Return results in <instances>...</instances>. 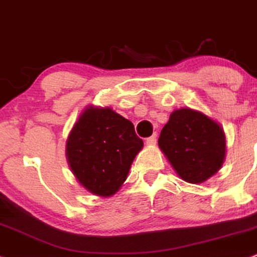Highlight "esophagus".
I'll use <instances>...</instances> for the list:
<instances>
[{"instance_id": "34e87169", "label": "esophagus", "mask_w": 257, "mask_h": 257, "mask_svg": "<svg viewBox=\"0 0 257 257\" xmlns=\"http://www.w3.org/2000/svg\"><path fill=\"white\" fill-rule=\"evenodd\" d=\"M146 144H147V146H149V147H154V146H155V144H156V136L154 135V136H152V137L147 138Z\"/></svg>"}]
</instances>
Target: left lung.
<instances>
[{
  "instance_id": "obj_1",
  "label": "left lung",
  "mask_w": 257,
  "mask_h": 257,
  "mask_svg": "<svg viewBox=\"0 0 257 257\" xmlns=\"http://www.w3.org/2000/svg\"><path fill=\"white\" fill-rule=\"evenodd\" d=\"M159 148L184 182L201 184L221 168L226 136L221 125L200 110H173L162 128Z\"/></svg>"
}]
</instances>
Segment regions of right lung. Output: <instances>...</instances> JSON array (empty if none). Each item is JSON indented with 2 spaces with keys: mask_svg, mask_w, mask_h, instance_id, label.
<instances>
[{
  "mask_svg": "<svg viewBox=\"0 0 257 257\" xmlns=\"http://www.w3.org/2000/svg\"><path fill=\"white\" fill-rule=\"evenodd\" d=\"M143 148L134 123L110 107L87 105L69 132L66 158L77 182L90 194L110 197L119 191Z\"/></svg>",
  "mask_w": 257,
  "mask_h": 257,
  "instance_id": "obj_1",
  "label": "right lung"
}]
</instances>
